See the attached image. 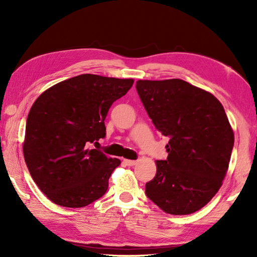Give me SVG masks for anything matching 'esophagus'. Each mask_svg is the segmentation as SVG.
I'll use <instances>...</instances> for the list:
<instances>
[{
  "instance_id": "34e87169",
  "label": "esophagus",
  "mask_w": 257,
  "mask_h": 257,
  "mask_svg": "<svg viewBox=\"0 0 257 257\" xmlns=\"http://www.w3.org/2000/svg\"><path fill=\"white\" fill-rule=\"evenodd\" d=\"M124 163L128 165V167H133L137 163V161H134V160H124Z\"/></svg>"
}]
</instances>
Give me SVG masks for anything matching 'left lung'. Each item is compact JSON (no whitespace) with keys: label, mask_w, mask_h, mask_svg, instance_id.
Here are the masks:
<instances>
[{"label":"left lung","mask_w":257,"mask_h":257,"mask_svg":"<svg viewBox=\"0 0 257 257\" xmlns=\"http://www.w3.org/2000/svg\"><path fill=\"white\" fill-rule=\"evenodd\" d=\"M136 89L155 128L170 138L146 196L169 214L201 210L222 185L233 147L222 104L181 79L138 80Z\"/></svg>","instance_id":"obj_1"}]
</instances>
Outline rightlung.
Here are the masks:
<instances>
[{"mask_svg": "<svg viewBox=\"0 0 257 257\" xmlns=\"http://www.w3.org/2000/svg\"><path fill=\"white\" fill-rule=\"evenodd\" d=\"M133 79L84 73L52 86L30 108L24 156L30 176L46 197L64 207H84L102 197L120 165L92 145L105 137L113 102Z\"/></svg>", "mask_w": 257, "mask_h": 257, "instance_id": "obj_1", "label": "right lung"}]
</instances>
